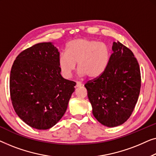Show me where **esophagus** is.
<instances>
[{"label":"esophagus","instance_id":"34e87169","mask_svg":"<svg viewBox=\"0 0 156 156\" xmlns=\"http://www.w3.org/2000/svg\"><path fill=\"white\" fill-rule=\"evenodd\" d=\"M83 85V84L81 83H80V82H78V83H76V87H80V86H82Z\"/></svg>","mask_w":156,"mask_h":156}]
</instances>
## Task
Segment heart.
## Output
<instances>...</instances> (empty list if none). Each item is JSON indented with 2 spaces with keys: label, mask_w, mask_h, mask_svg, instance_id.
Listing matches in <instances>:
<instances>
[{
  "label": "heart",
  "mask_w": 156,
  "mask_h": 156,
  "mask_svg": "<svg viewBox=\"0 0 156 156\" xmlns=\"http://www.w3.org/2000/svg\"><path fill=\"white\" fill-rule=\"evenodd\" d=\"M111 51L103 42L86 38L70 41L66 47V53H61L58 58V66L61 75L70 78L78 63V73L82 77H100L108 66Z\"/></svg>",
  "instance_id": "obj_1"
}]
</instances>
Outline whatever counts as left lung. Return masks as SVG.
Instances as JSON below:
<instances>
[{
    "instance_id": "1",
    "label": "left lung",
    "mask_w": 156,
    "mask_h": 156,
    "mask_svg": "<svg viewBox=\"0 0 156 156\" xmlns=\"http://www.w3.org/2000/svg\"><path fill=\"white\" fill-rule=\"evenodd\" d=\"M108 66L85 85L95 119L104 126H119L130 117L141 89L139 63L130 49L114 41Z\"/></svg>"
}]
</instances>
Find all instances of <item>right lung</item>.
Wrapping results in <instances>:
<instances>
[{
    "label": "right lung",
    "mask_w": 156,
    "mask_h": 156,
    "mask_svg": "<svg viewBox=\"0 0 156 156\" xmlns=\"http://www.w3.org/2000/svg\"><path fill=\"white\" fill-rule=\"evenodd\" d=\"M60 55L53 42L37 44L22 51L13 63L10 93L15 112L34 129L45 130L60 120L76 83L63 78Z\"/></svg>",
    "instance_id": "1"
}]
</instances>
